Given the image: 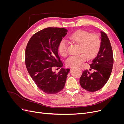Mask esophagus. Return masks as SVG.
Instances as JSON below:
<instances>
[{
  "label": "esophagus",
  "mask_w": 124,
  "mask_h": 124,
  "mask_svg": "<svg viewBox=\"0 0 124 124\" xmlns=\"http://www.w3.org/2000/svg\"><path fill=\"white\" fill-rule=\"evenodd\" d=\"M81 68V69H82V68Z\"/></svg>",
  "instance_id": "esophagus-1"
}]
</instances>
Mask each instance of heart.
Instances as JSON below:
<instances>
[{
  "label": "heart",
  "mask_w": 124,
  "mask_h": 124,
  "mask_svg": "<svg viewBox=\"0 0 124 124\" xmlns=\"http://www.w3.org/2000/svg\"><path fill=\"white\" fill-rule=\"evenodd\" d=\"M68 39L74 43L79 44L80 54L70 56L66 61V65L68 67L80 66L87 58L90 59L94 57L98 53L101 46V40L97 33H90L89 32L78 31L68 36ZM68 43L64 40L60 41L58 46L59 53L62 57H66Z\"/></svg>",
  "instance_id": "1"
}]
</instances>
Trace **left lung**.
Masks as SVG:
<instances>
[{
  "mask_svg": "<svg viewBox=\"0 0 124 124\" xmlns=\"http://www.w3.org/2000/svg\"><path fill=\"white\" fill-rule=\"evenodd\" d=\"M101 46L96 57L90 64L89 70H85L80 78L81 87L93 92L102 88L111 75L113 65V55L107 34L101 31Z\"/></svg>",
  "mask_w": 124,
  "mask_h": 124,
  "instance_id": "1",
  "label": "left lung"
}]
</instances>
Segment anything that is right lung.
Returning a JSON list of instances; mask_svg holds the SVG:
<instances>
[{
    "instance_id": "obj_1",
    "label": "right lung",
    "mask_w": 124,
    "mask_h": 124,
    "mask_svg": "<svg viewBox=\"0 0 124 124\" xmlns=\"http://www.w3.org/2000/svg\"><path fill=\"white\" fill-rule=\"evenodd\" d=\"M68 31L64 28L47 27L37 32L29 40L25 50V64L38 87L48 94L63 88L70 69L61 68L56 73L53 67L63 64L58 54V46Z\"/></svg>"
}]
</instances>
